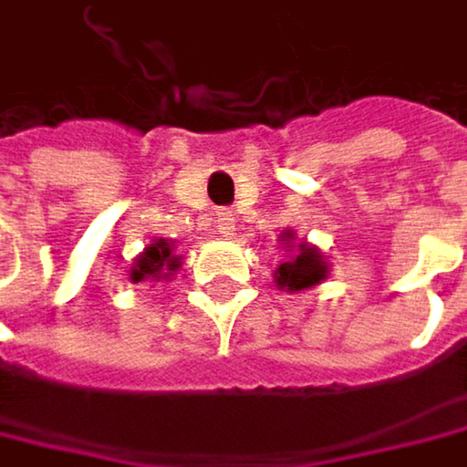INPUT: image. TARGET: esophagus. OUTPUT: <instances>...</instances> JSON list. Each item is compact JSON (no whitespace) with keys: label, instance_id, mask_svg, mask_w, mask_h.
Here are the masks:
<instances>
[{"label":"esophagus","instance_id":"34e87169","mask_svg":"<svg viewBox=\"0 0 467 467\" xmlns=\"http://www.w3.org/2000/svg\"><path fill=\"white\" fill-rule=\"evenodd\" d=\"M216 224H219V234H233L234 233V216L233 211H219L216 213Z\"/></svg>","mask_w":467,"mask_h":467}]
</instances>
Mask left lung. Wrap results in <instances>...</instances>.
<instances>
[{
  "instance_id": "8db88e82",
  "label": "left lung",
  "mask_w": 467,
  "mask_h": 467,
  "mask_svg": "<svg viewBox=\"0 0 467 467\" xmlns=\"http://www.w3.org/2000/svg\"><path fill=\"white\" fill-rule=\"evenodd\" d=\"M327 275V262L322 254L306 243L297 245V256L286 259L284 265L275 267V284L278 289H289V292H300L308 286H317Z\"/></svg>"
}]
</instances>
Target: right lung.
Instances as JSON below:
<instances>
[{"mask_svg":"<svg viewBox=\"0 0 467 467\" xmlns=\"http://www.w3.org/2000/svg\"><path fill=\"white\" fill-rule=\"evenodd\" d=\"M181 267V259L172 254V245L167 240H156L150 243L140 256L135 259V267L130 273V278L138 284V281H145V278H167L170 273H175Z\"/></svg>","mask_w":467,"mask_h":467,"instance_id":"obj_1","label":"right lung"}]
</instances>
